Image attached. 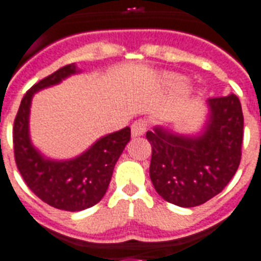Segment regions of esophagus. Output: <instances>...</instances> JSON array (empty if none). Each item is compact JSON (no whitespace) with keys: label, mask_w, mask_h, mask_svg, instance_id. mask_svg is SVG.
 <instances>
[{"label":"esophagus","mask_w":261,"mask_h":261,"mask_svg":"<svg viewBox=\"0 0 261 261\" xmlns=\"http://www.w3.org/2000/svg\"><path fill=\"white\" fill-rule=\"evenodd\" d=\"M148 130V122L146 120H135L133 123V126H131V135L133 137H141V135H144Z\"/></svg>","instance_id":"esophagus-1"}]
</instances>
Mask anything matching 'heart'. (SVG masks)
<instances>
[{"mask_svg":"<svg viewBox=\"0 0 261 261\" xmlns=\"http://www.w3.org/2000/svg\"><path fill=\"white\" fill-rule=\"evenodd\" d=\"M168 83H170L171 86L174 87H180L184 86V77L178 76V75H171V76H168Z\"/></svg>","mask_w":261,"mask_h":261,"instance_id":"b5f03b06","label":"heart"}]
</instances>
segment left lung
Masks as SVG:
<instances>
[{
  "mask_svg": "<svg viewBox=\"0 0 261 261\" xmlns=\"http://www.w3.org/2000/svg\"><path fill=\"white\" fill-rule=\"evenodd\" d=\"M206 104L208 119L197 135L176 134L162 126L146 133L153 186L166 201L184 208L219 194L241 162L244 115L238 97H216Z\"/></svg>",
  "mask_w": 261,
  "mask_h": 261,
  "instance_id": "left-lung-1",
  "label": "left lung"
}]
</instances>
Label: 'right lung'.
<instances>
[{
  "label": "right lung",
  "instance_id": "add662e5",
  "mask_svg": "<svg viewBox=\"0 0 261 261\" xmlns=\"http://www.w3.org/2000/svg\"><path fill=\"white\" fill-rule=\"evenodd\" d=\"M77 72L76 65L68 64L35 83L21 99L13 124L16 166L25 185L43 202L69 212L86 210L101 201L115 164L131 137L130 127H124L95 141L81 156L60 162L46 159L34 148L29 130L33 95Z\"/></svg>",
  "mask_w": 261,
  "mask_h": 261
}]
</instances>
